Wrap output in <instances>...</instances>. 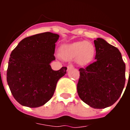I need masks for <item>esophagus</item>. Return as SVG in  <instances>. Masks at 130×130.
<instances>
[{
	"mask_svg": "<svg viewBox=\"0 0 130 130\" xmlns=\"http://www.w3.org/2000/svg\"><path fill=\"white\" fill-rule=\"evenodd\" d=\"M67 68H68V70H72V69H73L74 67H73V64H69Z\"/></svg>",
	"mask_w": 130,
	"mask_h": 130,
	"instance_id": "1",
	"label": "esophagus"
}]
</instances>
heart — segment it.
I'll use <instances>...</instances> for the list:
<instances>
[{
  "instance_id": "b5f03b06",
  "label": "heart",
  "mask_w": 130,
  "mask_h": 130,
  "mask_svg": "<svg viewBox=\"0 0 130 130\" xmlns=\"http://www.w3.org/2000/svg\"><path fill=\"white\" fill-rule=\"evenodd\" d=\"M94 47L88 42H78L63 45L59 49L60 56L66 60L75 59L80 65H85L94 55Z\"/></svg>"
}]
</instances>
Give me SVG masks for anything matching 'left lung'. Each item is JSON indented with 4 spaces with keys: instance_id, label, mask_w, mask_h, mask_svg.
<instances>
[{
    "instance_id": "8db88e82",
    "label": "left lung",
    "mask_w": 130,
    "mask_h": 130,
    "mask_svg": "<svg viewBox=\"0 0 130 130\" xmlns=\"http://www.w3.org/2000/svg\"><path fill=\"white\" fill-rule=\"evenodd\" d=\"M94 62L79 68L77 93L81 100L95 109L114 104L125 85L126 65L119 50L102 38L94 41Z\"/></svg>"
}]
</instances>
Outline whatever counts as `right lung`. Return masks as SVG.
<instances>
[{"instance_id": "1", "label": "right lung", "mask_w": 130, "mask_h": 130, "mask_svg": "<svg viewBox=\"0 0 130 130\" xmlns=\"http://www.w3.org/2000/svg\"><path fill=\"white\" fill-rule=\"evenodd\" d=\"M59 35L47 32L26 37L13 49L8 62L7 82L15 100L28 107L42 106L51 99L66 67L53 70L55 43Z\"/></svg>"}]
</instances>
